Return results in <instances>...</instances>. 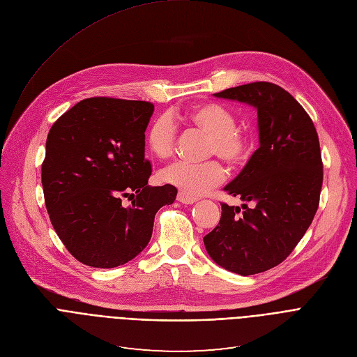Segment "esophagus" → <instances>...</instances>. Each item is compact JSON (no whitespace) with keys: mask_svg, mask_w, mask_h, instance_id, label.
I'll list each match as a JSON object with an SVG mask.
<instances>
[{"mask_svg":"<svg viewBox=\"0 0 357 357\" xmlns=\"http://www.w3.org/2000/svg\"><path fill=\"white\" fill-rule=\"evenodd\" d=\"M178 201L182 202V204H186V205H191V204L197 202V198L189 197V195H186V194H183V192H179V194H178Z\"/></svg>","mask_w":357,"mask_h":357,"instance_id":"obj_1","label":"esophagus"}]
</instances>
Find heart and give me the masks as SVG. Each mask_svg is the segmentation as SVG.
Returning a JSON list of instances; mask_svg holds the SVG:
<instances>
[{"mask_svg":"<svg viewBox=\"0 0 357 357\" xmlns=\"http://www.w3.org/2000/svg\"><path fill=\"white\" fill-rule=\"evenodd\" d=\"M185 121L211 136L209 155H217L229 168L244 166L254 152V140L250 135L236 129L235 114L218 103H205L189 110ZM176 128L169 117H156L146 135L151 153L159 159L169 158L175 148ZM162 182L178 188L189 197H199L225 179V171L217 160L191 163L174 162L160 172Z\"/></svg>","mask_w":357,"mask_h":357,"instance_id":"1","label":"heart"}]
</instances>
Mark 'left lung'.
I'll return each mask as SVG.
<instances>
[{
	"label": "left lung",
	"mask_w": 357,
	"mask_h": 357,
	"mask_svg": "<svg viewBox=\"0 0 357 357\" xmlns=\"http://www.w3.org/2000/svg\"><path fill=\"white\" fill-rule=\"evenodd\" d=\"M213 96L257 110L259 148L224 188L244 204H222L204 244L220 267L252 275L282 263L316 215L323 183L319 136L310 116L277 84L255 82Z\"/></svg>",
	"instance_id": "1"
}]
</instances>
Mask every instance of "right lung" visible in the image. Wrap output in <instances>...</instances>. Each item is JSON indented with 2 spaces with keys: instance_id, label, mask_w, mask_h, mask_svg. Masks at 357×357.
Listing matches in <instances>:
<instances>
[{
  "instance_id": "1",
  "label": "right lung",
  "mask_w": 357,
  "mask_h": 357,
  "mask_svg": "<svg viewBox=\"0 0 357 357\" xmlns=\"http://www.w3.org/2000/svg\"><path fill=\"white\" fill-rule=\"evenodd\" d=\"M153 105L90 98L52 126L41 166L50 221L68 252L94 268L126 264L151 241L156 212L176 188L148 185L145 132ZM125 196L132 205H121Z\"/></svg>"
}]
</instances>
